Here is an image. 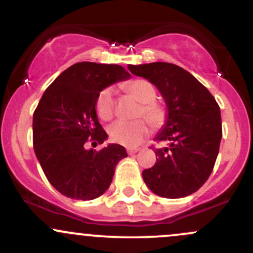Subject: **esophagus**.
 Here are the masks:
<instances>
[{
    "mask_svg": "<svg viewBox=\"0 0 253 253\" xmlns=\"http://www.w3.org/2000/svg\"><path fill=\"white\" fill-rule=\"evenodd\" d=\"M139 151L138 147H134V149H127V153L128 155H134V153H136Z\"/></svg>",
    "mask_w": 253,
    "mask_h": 253,
    "instance_id": "esophagus-1",
    "label": "esophagus"
}]
</instances>
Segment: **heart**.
<instances>
[{
  "mask_svg": "<svg viewBox=\"0 0 253 253\" xmlns=\"http://www.w3.org/2000/svg\"><path fill=\"white\" fill-rule=\"evenodd\" d=\"M125 89L136 101L141 103L138 117H144L153 128H161L167 120V110L162 104L156 102L157 90L146 80L130 81ZM96 112L102 120H109L114 114V97L113 89L106 88L96 98ZM150 129L144 120L115 121L109 127L110 139L125 146H136L149 135Z\"/></svg>",
  "mask_w": 253,
  "mask_h": 253,
  "instance_id": "1",
  "label": "heart"
}]
</instances>
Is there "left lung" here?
<instances>
[{
  "instance_id": "1",
  "label": "left lung",
  "mask_w": 253,
  "mask_h": 253,
  "mask_svg": "<svg viewBox=\"0 0 253 253\" xmlns=\"http://www.w3.org/2000/svg\"><path fill=\"white\" fill-rule=\"evenodd\" d=\"M127 68L152 83L167 104V120L155 140L168 145L155 149L157 163L143 171L144 182L152 193L167 199L195 193L208 179L219 153V104L190 72L175 64H129Z\"/></svg>"
}]
</instances>
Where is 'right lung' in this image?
<instances>
[{
  "mask_svg": "<svg viewBox=\"0 0 253 253\" xmlns=\"http://www.w3.org/2000/svg\"><path fill=\"white\" fill-rule=\"evenodd\" d=\"M121 65L82 62L71 65L45 90L33 114L34 152L53 188L75 200H94L108 189L115 167L127 157L124 146L108 144L96 114V98L113 83L128 80Z\"/></svg>",
  "mask_w": 253,
  "mask_h": 253,
  "instance_id": "1",
  "label": "right lung"
}]
</instances>
